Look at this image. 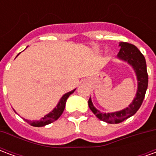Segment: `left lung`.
<instances>
[{
  "label": "left lung",
  "mask_w": 156,
  "mask_h": 156,
  "mask_svg": "<svg viewBox=\"0 0 156 156\" xmlns=\"http://www.w3.org/2000/svg\"><path fill=\"white\" fill-rule=\"evenodd\" d=\"M120 50L117 55V58L121 61L127 62L134 69L137 78V92L135 94L133 101L128 107L122 110L112 113L100 112L93 105L91 98L88 99V106L96 117L100 120L105 121L108 124H119L128 118L131 117L140 108L144 100L145 92L148 87V73L146 68L145 58L134 45L128 42H119Z\"/></svg>",
  "instance_id": "8db88e82"
}]
</instances>
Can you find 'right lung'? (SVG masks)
I'll return each mask as SVG.
<instances>
[{
	"label": "right lung",
	"mask_w": 156,
	"mask_h": 156,
	"mask_svg": "<svg viewBox=\"0 0 156 156\" xmlns=\"http://www.w3.org/2000/svg\"><path fill=\"white\" fill-rule=\"evenodd\" d=\"M19 55V54H18ZM17 55V56H18ZM16 56V57H17ZM76 90V88H74L73 90H72L70 92H68L66 93L65 94L62 95V97L60 98V100L58 101V105H56L52 110H51L50 113H48V115H46L43 118L40 119L39 120H29V119H25L29 124H31L32 126H34V127H42V126H45L47 124H49L54 122L55 120H57L58 118L60 117L62 114V112L64 110L65 105H66V102H67V99L70 96V95L73 93V92Z\"/></svg>",
	"instance_id": "right-lung-1"
}]
</instances>
